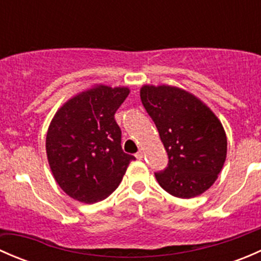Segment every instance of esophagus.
<instances>
[{
	"label": "esophagus",
	"mask_w": 261,
	"mask_h": 261,
	"mask_svg": "<svg viewBox=\"0 0 261 261\" xmlns=\"http://www.w3.org/2000/svg\"><path fill=\"white\" fill-rule=\"evenodd\" d=\"M135 156H136V159H139V160L143 159V158H144V151H143V150H139V151L135 154Z\"/></svg>",
	"instance_id": "1"
}]
</instances>
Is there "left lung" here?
<instances>
[{
  "label": "left lung",
  "mask_w": 261,
  "mask_h": 261,
  "mask_svg": "<svg viewBox=\"0 0 261 261\" xmlns=\"http://www.w3.org/2000/svg\"><path fill=\"white\" fill-rule=\"evenodd\" d=\"M140 98L168 152V167L155 173L164 191L193 198L217 179L227 154L222 123L189 92L172 86H143Z\"/></svg>",
  "instance_id": "8db88e82"
}]
</instances>
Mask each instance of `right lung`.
Wrapping results in <instances>:
<instances>
[{"instance_id": "obj_1", "label": "right lung", "mask_w": 261, "mask_h": 261, "mask_svg": "<svg viewBox=\"0 0 261 261\" xmlns=\"http://www.w3.org/2000/svg\"><path fill=\"white\" fill-rule=\"evenodd\" d=\"M127 87L96 86L65 102L50 122L46 155L54 179L69 197L96 203L120 186L135 156L123 152L115 114Z\"/></svg>"}]
</instances>
